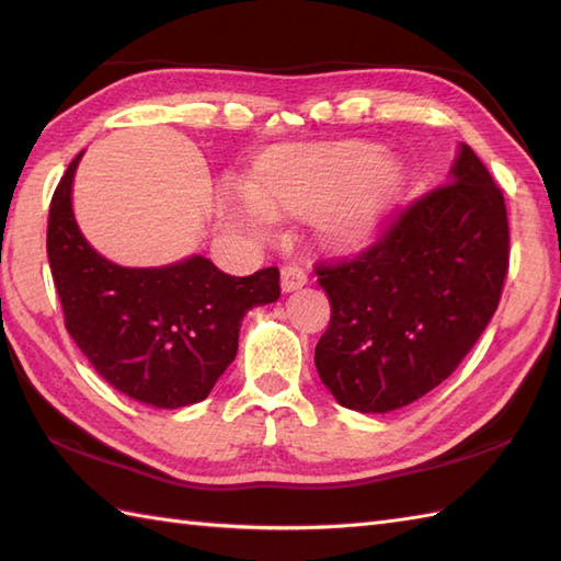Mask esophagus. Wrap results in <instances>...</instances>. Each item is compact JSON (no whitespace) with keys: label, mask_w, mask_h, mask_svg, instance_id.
<instances>
[{"label":"esophagus","mask_w":561,"mask_h":561,"mask_svg":"<svg viewBox=\"0 0 561 561\" xmlns=\"http://www.w3.org/2000/svg\"><path fill=\"white\" fill-rule=\"evenodd\" d=\"M308 274L299 265H284L282 267V291H296L306 287Z\"/></svg>","instance_id":"1"}]
</instances>
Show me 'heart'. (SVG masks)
Masks as SVG:
<instances>
[{
	"label": "heart",
	"instance_id": "b5f03b06",
	"mask_svg": "<svg viewBox=\"0 0 561 561\" xmlns=\"http://www.w3.org/2000/svg\"><path fill=\"white\" fill-rule=\"evenodd\" d=\"M402 193V165L364 139L272 149L248 181L255 224L262 217L316 219L318 241L342 255L378 241Z\"/></svg>",
	"mask_w": 561,
	"mask_h": 561
}]
</instances>
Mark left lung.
<instances>
[{
	"label": "left lung",
	"instance_id": "obj_1",
	"mask_svg": "<svg viewBox=\"0 0 561 561\" xmlns=\"http://www.w3.org/2000/svg\"><path fill=\"white\" fill-rule=\"evenodd\" d=\"M506 272L504 193L460 145L450 183L392 214L364 253L316 265L332 308L316 344L320 380L364 414L420 400L480 340Z\"/></svg>",
	"mask_w": 561,
	"mask_h": 561
}]
</instances>
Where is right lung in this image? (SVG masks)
<instances>
[{
  "label": "right lung",
  "instance_id": "obj_1",
  "mask_svg": "<svg viewBox=\"0 0 561 561\" xmlns=\"http://www.w3.org/2000/svg\"><path fill=\"white\" fill-rule=\"evenodd\" d=\"M77 159L55 187L47 260L65 328L103 380L133 400L175 410L205 400L236 359L253 306L279 299V270L231 277L193 255L169 267H121L81 236L71 211Z\"/></svg>",
  "mask_w": 561,
  "mask_h": 561
}]
</instances>
